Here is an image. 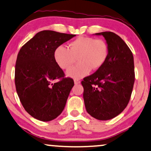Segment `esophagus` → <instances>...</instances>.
I'll use <instances>...</instances> for the list:
<instances>
[{
  "label": "esophagus",
  "instance_id": "1",
  "mask_svg": "<svg viewBox=\"0 0 151 151\" xmlns=\"http://www.w3.org/2000/svg\"><path fill=\"white\" fill-rule=\"evenodd\" d=\"M74 84H79V83H80V81L79 79H74Z\"/></svg>",
  "mask_w": 151,
  "mask_h": 151
}]
</instances>
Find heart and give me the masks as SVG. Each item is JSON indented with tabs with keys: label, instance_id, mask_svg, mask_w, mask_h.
Wrapping results in <instances>:
<instances>
[{
	"label": "heart",
	"instance_id": "obj_1",
	"mask_svg": "<svg viewBox=\"0 0 151 151\" xmlns=\"http://www.w3.org/2000/svg\"><path fill=\"white\" fill-rule=\"evenodd\" d=\"M108 55L106 42L101 39L79 37L70 42L68 48L63 45L58 46L54 52V58L59 68H69L77 57V65L70 68L66 74L74 79L88 75L91 70H97L105 63Z\"/></svg>",
	"mask_w": 151,
	"mask_h": 151
}]
</instances>
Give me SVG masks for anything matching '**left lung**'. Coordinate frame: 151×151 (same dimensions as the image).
<instances>
[{
  "label": "left lung",
  "mask_w": 151,
  "mask_h": 151,
  "mask_svg": "<svg viewBox=\"0 0 151 151\" xmlns=\"http://www.w3.org/2000/svg\"><path fill=\"white\" fill-rule=\"evenodd\" d=\"M95 35L105 38L108 55L101 68L81 81L84 104L94 118L108 120L121 113L130 101L135 78L134 59L131 50L117 35L112 32Z\"/></svg>",
  "instance_id": "8db88e82"
}]
</instances>
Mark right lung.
<instances>
[{"label":"right lung","instance_id":"right-lung-1","mask_svg":"<svg viewBox=\"0 0 151 151\" xmlns=\"http://www.w3.org/2000/svg\"><path fill=\"white\" fill-rule=\"evenodd\" d=\"M75 35L43 30L22 46L15 65V86L25 110L42 122L57 118L65 108L73 79L65 77L54 58L58 46ZM59 80L53 83L54 80Z\"/></svg>","mask_w":151,"mask_h":151}]
</instances>
